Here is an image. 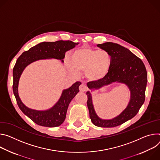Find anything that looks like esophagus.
<instances>
[{
    "label": "esophagus",
    "instance_id": "1",
    "mask_svg": "<svg viewBox=\"0 0 160 160\" xmlns=\"http://www.w3.org/2000/svg\"><path fill=\"white\" fill-rule=\"evenodd\" d=\"M79 90L81 92H86L88 90V87L84 84H82L80 86H79Z\"/></svg>",
    "mask_w": 160,
    "mask_h": 160
}]
</instances>
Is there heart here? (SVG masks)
<instances>
[{
	"label": "heart",
	"instance_id": "obj_1",
	"mask_svg": "<svg viewBox=\"0 0 160 160\" xmlns=\"http://www.w3.org/2000/svg\"><path fill=\"white\" fill-rule=\"evenodd\" d=\"M67 66L70 72L79 74V71H85L86 78L91 81H98L108 75L111 57L103 49L83 48L74 51Z\"/></svg>",
	"mask_w": 160,
	"mask_h": 160
}]
</instances>
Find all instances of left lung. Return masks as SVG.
I'll list each match as a JSON object with an SVG mask.
<instances>
[{"instance_id": "left-lung-1", "label": "left lung", "mask_w": 160, "mask_h": 160, "mask_svg": "<svg viewBox=\"0 0 160 160\" xmlns=\"http://www.w3.org/2000/svg\"><path fill=\"white\" fill-rule=\"evenodd\" d=\"M97 46L109 53L111 63L108 75L100 81L88 82V88L92 91L114 82L123 83L130 91V100L126 109L111 119H102L97 116L93 105L92 94L89 91L86 92L87 105L90 118L94 125L103 128L115 127L133 118L143 105L148 74L143 62L127 48L110 42L97 44Z\"/></svg>"}]
</instances>
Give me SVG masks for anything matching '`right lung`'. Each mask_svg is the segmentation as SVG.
<instances>
[{"label":"right lung","mask_w":160,"mask_h":160,"mask_svg":"<svg viewBox=\"0 0 160 160\" xmlns=\"http://www.w3.org/2000/svg\"><path fill=\"white\" fill-rule=\"evenodd\" d=\"M79 42L71 41H58L56 42H42L22 53L17 59L13 68L12 90L20 110L38 125L46 127H57L63 122L66 118L68 105L79 92L81 82L77 81L69 88L64 90L62 95L52 108L46 111H37L30 109L22 102L18 95L20 78L25 67L31 63L42 59L55 58L63 62L66 51L74 48Z\"/></svg>","instance_id":"obj_1"}]
</instances>
